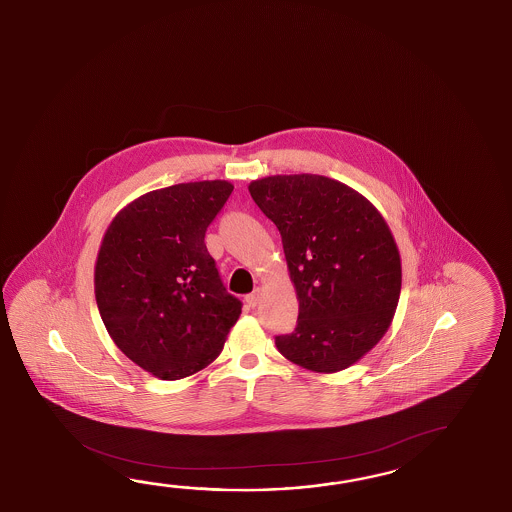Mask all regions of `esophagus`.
Masks as SVG:
<instances>
[{
	"label": "esophagus",
	"mask_w": 512,
	"mask_h": 512,
	"mask_svg": "<svg viewBox=\"0 0 512 512\" xmlns=\"http://www.w3.org/2000/svg\"><path fill=\"white\" fill-rule=\"evenodd\" d=\"M260 298H261V291H260V289H256V291L251 292V294H249V296H247V298H245V301H247V303H249V305H251V307H256V305H258V303H260Z\"/></svg>",
	"instance_id": "1"
}]
</instances>
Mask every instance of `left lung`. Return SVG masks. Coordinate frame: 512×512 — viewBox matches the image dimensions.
I'll use <instances>...</instances> for the list:
<instances>
[{
	"mask_svg": "<svg viewBox=\"0 0 512 512\" xmlns=\"http://www.w3.org/2000/svg\"><path fill=\"white\" fill-rule=\"evenodd\" d=\"M249 192L280 231L300 303L278 351L307 371L351 367L389 331L400 300V251L387 221L363 194L320 174L267 176Z\"/></svg>",
	"mask_w": 512,
	"mask_h": 512,
	"instance_id": "1",
	"label": "left lung"
}]
</instances>
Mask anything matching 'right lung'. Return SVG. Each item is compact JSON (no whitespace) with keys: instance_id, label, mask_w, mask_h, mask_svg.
I'll list each match as a JSON object with an SVG mask.
<instances>
[{"instance_id":"right-lung-1","label":"right lung","mask_w":512,"mask_h":512,"mask_svg":"<svg viewBox=\"0 0 512 512\" xmlns=\"http://www.w3.org/2000/svg\"><path fill=\"white\" fill-rule=\"evenodd\" d=\"M234 185L191 181L147 192L112 218L94 265V294L112 341L160 380L220 356L241 314L207 252L205 231Z\"/></svg>"}]
</instances>
